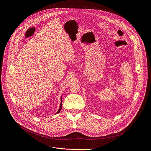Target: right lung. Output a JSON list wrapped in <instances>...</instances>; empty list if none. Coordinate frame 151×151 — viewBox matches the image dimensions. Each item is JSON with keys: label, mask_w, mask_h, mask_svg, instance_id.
I'll use <instances>...</instances> for the list:
<instances>
[{"label": "right lung", "mask_w": 151, "mask_h": 151, "mask_svg": "<svg viewBox=\"0 0 151 151\" xmlns=\"http://www.w3.org/2000/svg\"><path fill=\"white\" fill-rule=\"evenodd\" d=\"M61 108H62V96H61V103H60V108H59V109H58V111L56 113V114H58V113H60V112L61 111Z\"/></svg>", "instance_id": "obj_1"}]
</instances>
